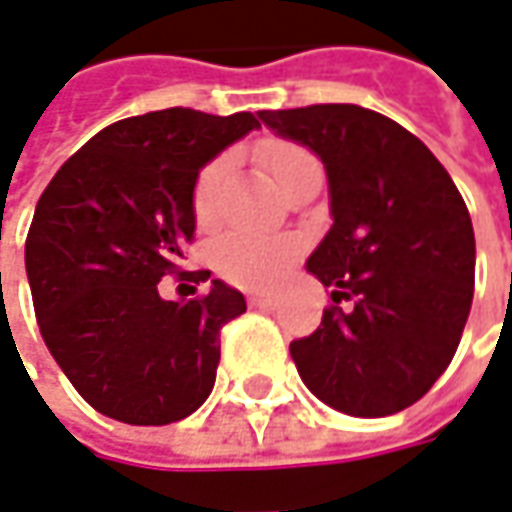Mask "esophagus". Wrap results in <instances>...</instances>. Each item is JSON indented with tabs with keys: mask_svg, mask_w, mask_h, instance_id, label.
<instances>
[{
	"mask_svg": "<svg viewBox=\"0 0 512 512\" xmlns=\"http://www.w3.org/2000/svg\"><path fill=\"white\" fill-rule=\"evenodd\" d=\"M249 302H252L255 308H266V311H274V308L280 305V302L274 300V297H266V294H252V297H249Z\"/></svg>",
	"mask_w": 512,
	"mask_h": 512,
	"instance_id": "obj_1",
	"label": "esophagus"
}]
</instances>
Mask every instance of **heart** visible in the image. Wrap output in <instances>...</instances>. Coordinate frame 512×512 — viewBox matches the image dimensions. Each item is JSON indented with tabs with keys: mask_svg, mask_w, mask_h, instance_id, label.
Returning <instances> with one entry per match:
<instances>
[{
	"mask_svg": "<svg viewBox=\"0 0 512 512\" xmlns=\"http://www.w3.org/2000/svg\"><path fill=\"white\" fill-rule=\"evenodd\" d=\"M257 156L277 187H283L302 168L319 165L311 151H305L302 145H294V142H283V139L263 142ZM224 173H227V159H215L198 176L196 190H193V210L201 224H210L218 215ZM294 255H297V246L288 238L257 235V232H232L218 243L215 263L227 280L243 285V288H274L285 277V271L291 269Z\"/></svg>",
	"mask_w": 512,
	"mask_h": 512,
	"instance_id": "heart-1",
	"label": "heart"
}]
</instances>
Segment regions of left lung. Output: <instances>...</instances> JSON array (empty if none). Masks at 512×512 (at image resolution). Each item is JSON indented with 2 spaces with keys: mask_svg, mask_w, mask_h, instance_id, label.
<instances>
[{
  "mask_svg": "<svg viewBox=\"0 0 512 512\" xmlns=\"http://www.w3.org/2000/svg\"><path fill=\"white\" fill-rule=\"evenodd\" d=\"M257 117L322 159L333 224L305 269L333 302L353 300L291 342L302 384L344 415H395L446 373L468 322V207L437 156L378 111L325 103Z\"/></svg>",
  "mask_w": 512,
  "mask_h": 512,
  "instance_id": "1",
  "label": "left lung"
}]
</instances>
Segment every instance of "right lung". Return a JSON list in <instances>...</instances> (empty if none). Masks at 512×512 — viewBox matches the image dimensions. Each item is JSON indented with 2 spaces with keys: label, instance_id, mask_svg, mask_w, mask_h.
<instances>
[{
  "label": "right lung",
  "instance_id": "add662e5",
  "mask_svg": "<svg viewBox=\"0 0 512 512\" xmlns=\"http://www.w3.org/2000/svg\"><path fill=\"white\" fill-rule=\"evenodd\" d=\"M255 128L249 111L125 117L69 156L38 198L24 243L38 328L100 415L168 426L210 398L218 336L246 300L224 280L196 300H162L156 283L193 241L198 170ZM182 277L207 283L210 271Z\"/></svg>",
  "mask_w": 512,
  "mask_h": 512
}]
</instances>
